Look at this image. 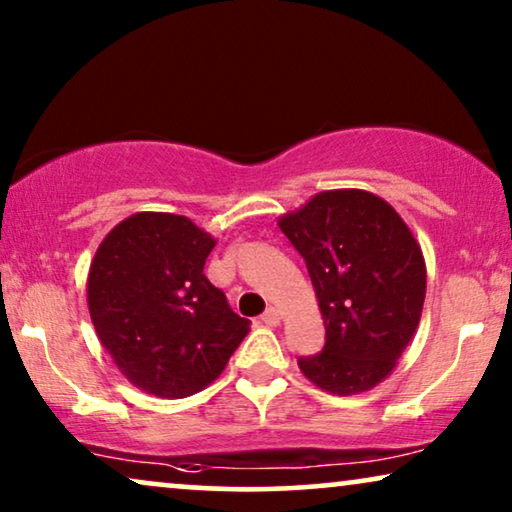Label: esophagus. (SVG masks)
Returning <instances> with one entry per match:
<instances>
[{
	"label": "esophagus",
	"mask_w": 512,
	"mask_h": 512,
	"mask_svg": "<svg viewBox=\"0 0 512 512\" xmlns=\"http://www.w3.org/2000/svg\"><path fill=\"white\" fill-rule=\"evenodd\" d=\"M261 321L268 326H277L279 321H282V312H279L277 307H268V310L261 314Z\"/></svg>",
	"instance_id": "34e87169"
}]
</instances>
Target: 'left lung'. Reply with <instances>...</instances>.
<instances>
[{
	"label": "left lung",
	"mask_w": 512,
	"mask_h": 512,
	"mask_svg": "<svg viewBox=\"0 0 512 512\" xmlns=\"http://www.w3.org/2000/svg\"><path fill=\"white\" fill-rule=\"evenodd\" d=\"M277 226L305 258L326 345L298 368L328 394L387 380L422 317L426 263L401 214L380 195L335 188L312 195Z\"/></svg>",
	"instance_id": "left-lung-1"
}]
</instances>
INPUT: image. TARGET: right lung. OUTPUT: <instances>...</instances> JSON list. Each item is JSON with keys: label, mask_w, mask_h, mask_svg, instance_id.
<instances>
[{"label": "right lung", "mask_w": 512, "mask_h": 512, "mask_svg": "<svg viewBox=\"0 0 512 512\" xmlns=\"http://www.w3.org/2000/svg\"><path fill=\"white\" fill-rule=\"evenodd\" d=\"M214 244L188 216L137 212L95 251L90 319L116 368L146 394H198L249 333V321L202 272Z\"/></svg>", "instance_id": "add662e5"}]
</instances>
